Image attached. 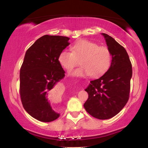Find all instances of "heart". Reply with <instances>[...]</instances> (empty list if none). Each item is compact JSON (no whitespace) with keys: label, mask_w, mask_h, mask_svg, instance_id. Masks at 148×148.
<instances>
[{"label":"heart","mask_w":148,"mask_h":148,"mask_svg":"<svg viewBox=\"0 0 148 148\" xmlns=\"http://www.w3.org/2000/svg\"><path fill=\"white\" fill-rule=\"evenodd\" d=\"M71 51H61L58 56L60 65L67 71L79 64L81 67L71 73L73 75L97 77L108 71L112 62V54L108 47L100 46L87 40H79L71 46Z\"/></svg>","instance_id":"1"}]
</instances>
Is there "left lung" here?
<instances>
[{
	"mask_svg": "<svg viewBox=\"0 0 148 148\" xmlns=\"http://www.w3.org/2000/svg\"><path fill=\"white\" fill-rule=\"evenodd\" d=\"M102 34L112 54V62L108 71L100 78L90 81L85 89L88 98L84 107L92 116L106 120L119 113L128 102L132 67L124 47L111 36Z\"/></svg>",
	"mask_w": 148,
	"mask_h": 148,
	"instance_id": "1",
	"label": "left lung"
}]
</instances>
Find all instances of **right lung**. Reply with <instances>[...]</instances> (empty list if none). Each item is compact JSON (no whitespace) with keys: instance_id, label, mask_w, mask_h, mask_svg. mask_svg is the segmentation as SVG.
I'll return each mask as SVG.
<instances>
[{"instance_id":"obj_1","label":"right lung","mask_w":148,"mask_h":148,"mask_svg":"<svg viewBox=\"0 0 148 148\" xmlns=\"http://www.w3.org/2000/svg\"><path fill=\"white\" fill-rule=\"evenodd\" d=\"M69 38L45 35L26 51L20 70V95L25 110L41 122L53 121L60 116L50 102L60 95L59 82L65 71L58 61L60 52L69 45Z\"/></svg>"}]
</instances>
